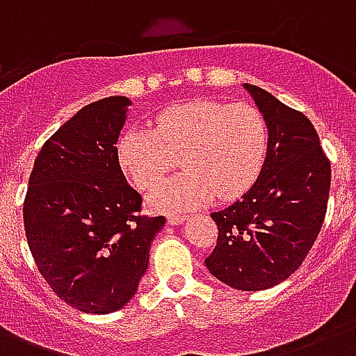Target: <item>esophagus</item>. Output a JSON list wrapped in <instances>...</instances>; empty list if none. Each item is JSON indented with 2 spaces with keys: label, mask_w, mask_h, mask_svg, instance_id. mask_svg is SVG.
Masks as SVG:
<instances>
[{
  "label": "esophagus",
  "mask_w": 356,
  "mask_h": 356,
  "mask_svg": "<svg viewBox=\"0 0 356 356\" xmlns=\"http://www.w3.org/2000/svg\"><path fill=\"white\" fill-rule=\"evenodd\" d=\"M184 220H186L184 214H170V216H168V225H181Z\"/></svg>",
  "instance_id": "obj_1"
}]
</instances>
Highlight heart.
I'll list each match as a JSON object with an SVG mask.
<instances>
[{"label":"heart","instance_id":"heart-1","mask_svg":"<svg viewBox=\"0 0 356 356\" xmlns=\"http://www.w3.org/2000/svg\"><path fill=\"white\" fill-rule=\"evenodd\" d=\"M268 123L249 103L194 99L156 116L155 129L133 127L118 140V162L138 188L151 190L183 159L184 172L151 194L155 211L183 212L218 197H242L268 155Z\"/></svg>","mask_w":356,"mask_h":356}]
</instances>
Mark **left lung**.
<instances>
[{"label": "left lung", "mask_w": 356, "mask_h": 356, "mask_svg": "<svg viewBox=\"0 0 356 356\" xmlns=\"http://www.w3.org/2000/svg\"><path fill=\"white\" fill-rule=\"evenodd\" d=\"M243 88L268 123V155L257 183L211 214L218 242L205 266L227 286L257 292L288 279L309 254L325 220L331 162L303 113L259 86Z\"/></svg>", "instance_id": "8db88e82"}]
</instances>
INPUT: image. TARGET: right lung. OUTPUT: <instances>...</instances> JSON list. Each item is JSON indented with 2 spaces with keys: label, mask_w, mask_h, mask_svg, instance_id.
<instances>
[{
  "label": "right lung",
  "mask_w": 356,
  "mask_h": 356,
  "mask_svg": "<svg viewBox=\"0 0 356 356\" xmlns=\"http://www.w3.org/2000/svg\"><path fill=\"white\" fill-rule=\"evenodd\" d=\"M127 97L86 105L42 145L24 201L25 236L40 275L68 305L108 314L129 303L164 216H142L118 142Z\"/></svg>",
  "instance_id": "obj_1"
}]
</instances>
